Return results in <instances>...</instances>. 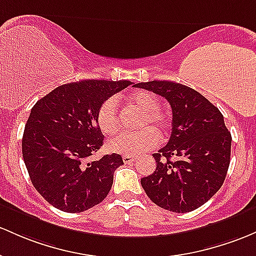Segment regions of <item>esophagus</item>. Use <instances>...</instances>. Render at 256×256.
<instances>
[{"label":"esophagus","mask_w":256,"mask_h":256,"mask_svg":"<svg viewBox=\"0 0 256 256\" xmlns=\"http://www.w3.org/2000/svg\"><path fill=\"white\" fill-rule=\"evenodd\" d=\"M122 160H124V162H125V164H130V162H134V158L132 156H124Z\"/></svg>","instance_id":"34e87169"}]
</instances>
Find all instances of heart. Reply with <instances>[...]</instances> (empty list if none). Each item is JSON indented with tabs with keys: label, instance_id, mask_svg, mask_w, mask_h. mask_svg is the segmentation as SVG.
<instances>
[{
	"label": "heart",
	"instance_id": "heart-1",
	"mask_svg": "<svg viewBox=\"0 0 256 256\" xmlns=\"http://www.w3.org/2000/svg\"><path fill=\"white\" fill-rule=\"evenodd\" d=\"M128 103L143 113L140 120L142 130L132 134H122L108 142V150L113 153L136 156L153 150L159 143V134H166L170 128L169 114L159 109L158 97L150 91H134L128 97ZM97 125L106 134H113L119 128V112L115 97L106 98L97 112Z\"/></svg>",
	"mask_w": 256,
	"mask_h": 256
}]
</instances>
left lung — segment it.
Masks as SVG:
<instances>
[{"label":"left lung","instance_id":"obj_1","mask_svg":"<svg viewBox=\"0 0 256 256\" xmlns=\"http://www.w3.org/2000/svg\"><path fill=\"white\" fill-rule=\"evenodd\" d=\"M134 87L166 98L172 109L169 142L154 153L156 169L141 178L154 204L188 212L206 203L222 186L231 158V132L224 115L199 92L172 81H148Z\"/></svg>","mask_w":256,"mask_h":256}]
</instances>
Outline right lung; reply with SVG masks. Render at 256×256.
I'll return each instance as SVG.
<instances>
[{
    "instance_id": "add662e5",
    "label": "right lung",
    "mask_w": 256,
    "mask_h": 256,
    "mask_svg": "<svg viewBox=\"0 0 256 256\" xmlns=\"http://www.w3.org/2000/svg\"><path fill=\"white\" fill-rule=\"evenodd\" d=\"M131 81L84 80L62 85L36 102L25 124L23 159L34 187L53 206L81 212L100 204L113 184L120 154L91 162L103 144L100 104Z\"/></svg>"
}]
</instances>
